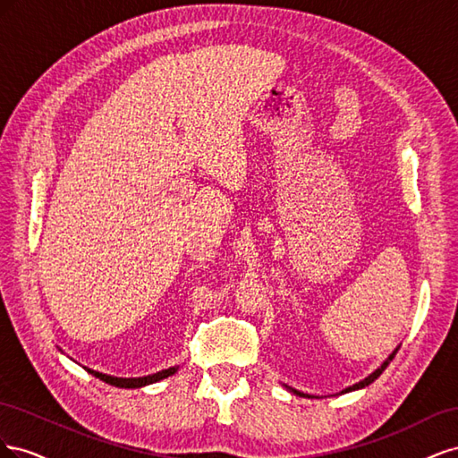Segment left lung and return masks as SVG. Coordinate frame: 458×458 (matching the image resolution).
Returning <instances> with one entry per match:
<instances>
[{
	"instance_id": "1",
	"label": "left lung",
	"mask_w": 458,
	"mask_h": 458,
	"mask_svg": "<svg viewBox=\"0 0 458 458\" xmlns=\"http://www.w3.org/2000/svg\"><path fill=\"white\" fill-rule=\"evenodd\" d=\"M394 357V355H392ZM392 357L390 359H387V361L380 367V369H377V370H374L372 374H370V377H367L365 380H361V382H359V384H355V386H352V387H345V390L344 392H353V390H359V387H365V386H369V384H372L374 380H377L378 377H380V374H382V370L387 367V363H390L392 361ZM296 395H303L301 392H296V390H293Z\"/></svg>"
}]
</instances>
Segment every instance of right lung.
Wrapping results in <instances>:
<instances>
[{
	"mask_svg": "<svg viewBox=\"0 0 458 458\" xmlns=\"http://www.w3.org/2000/svg\"><path fill=\"white\" fill-rule=\"evenodd\" d=\"M88 372L93 374L95 378H99V380H103L110 386H116V387H141V386H147V384H152V382H158L162 378L172 377V374L175 372V367L160 370L157 374H150V377H143V378H116V377H108V374L97 372V370H91V369H88Z\"/></svg>",
	"mask_w": 458,
	"mask_h": 458,
	"instance_id": "right-lung-1",
	"label": "right lung"
}]
</instances>
